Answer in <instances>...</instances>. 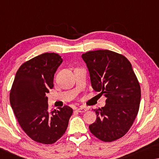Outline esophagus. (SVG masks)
<instances>
[{
	"label": "esophagus",
	"mask_w": 159,
	"mask_h": 159,
	"mask_svg": "<svg viewBox=\"0 0 159 159\" xmlns=\"http://www.w3.org/2000/svg\"><path fill=\"white\" fill-rule=\"evenodd\" d=\"M76 111H77V112H80V113H84V112H85L86 111H87V108H86L81 107V108H77V109H76Z\"/></svg>",
	"instance_id": "esophagus-1"
}]
</instances>
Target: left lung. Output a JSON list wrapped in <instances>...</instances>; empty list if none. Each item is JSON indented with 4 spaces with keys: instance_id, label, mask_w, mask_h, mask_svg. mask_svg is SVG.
I'll return each instance as SVG.
<instances>
[{
    "instance_id": "left-lung-1",
    "label": "left lung",
    "mask_w": 159,
    "mask_h": 159,
    "mask_svg": "<svg viewBox=\"0 0 159 159\" xmlns=\"http://www.w3.org/2000/svg\"><path fill=\"white\" fill-rule=\"evenodd\" d=\"M93 90L106 98V105L93 109L97 119L89 126L93 135L104 142L121 138L133 124L140 107L141 92L132 64L125 56L108 50L82 55Z\"/></svg>"
}]
</instances>
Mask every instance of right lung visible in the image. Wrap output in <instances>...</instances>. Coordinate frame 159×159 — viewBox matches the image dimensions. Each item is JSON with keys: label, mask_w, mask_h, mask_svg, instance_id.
<instances>
[{"label": "right lung", "mask_w": 159, "mask_h": 159, "mask_svg": "<svg viewBox=\"0 0 159 159\" xmlns=\"http://www.w3.org/2000/svg\"><path fill=\"white\" fill-rule=\"evenodd\" d=\"M62 62L58 54L45 53L24 63L10 92L19 125L30 138L43 144H52L64 134L73 113L68 106L48 109L46 95L53 88L54 74Z\"/></svg>", "instance_id": "1"}]
</instances>
